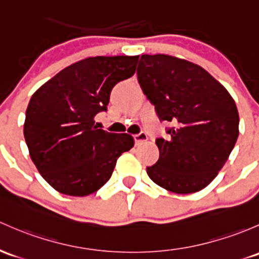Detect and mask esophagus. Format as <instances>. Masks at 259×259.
I'll return each instance as SVG.
<instances>
[{"mask_svg": "<svg viewBox=\"0 0 259 259\" xmlns=\"http://www.w3.org/2000/svg\"><path fill=\"white\" fill-rule=\"evenodd\" d=\"M134 140H135V144H137V145H140V144H143L144 141L148 140V134H146V133H140V134L135 135Z\"/></svg>", "mask_w": 259, "mask_h": 259, "instance_id": "obj_1", "label": "esophagus"}]
</instances>
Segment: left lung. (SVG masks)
<instances>
[{
	"label": "left lung",
	"mask_w": 259,
	"mask_h": 259,
	"mask_svg": "<svg viewBox=\"0 0 259 259\" xmlns=\"http://www.w3.org/2000/svg\"><path fill=\"white\" fill-rule=\"evenodd\" d=\"M137 73L160 120L172 124L167 138L156 139L160 156L146 167L149 178L175 194L205 189L237 141L235 100L202 67L167 54H143Z\"/></svg>",
	"instance_id": "1"
}]
</instances>
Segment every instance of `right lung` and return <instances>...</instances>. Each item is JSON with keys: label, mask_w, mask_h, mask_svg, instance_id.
Here are the masks:
<instances>
[{"label": "right lung", "mask_w": 259, "mask_h": 259, "mask_svg": "<svg viewBox=\"0 0 259 259\" xmlns=\"http://www.w3.org/2000/svg\"><path fill=\"white\" fill-rule=\"evenodd\" d=\"M139 56L89 57L70 64L32 95L23 134L42 178L58 192L87 196L110 179L116 160L134 146L129 134L98 129L116 83L133 77Z\"/></svg>", "instance_id": "1"}]
</instances>
